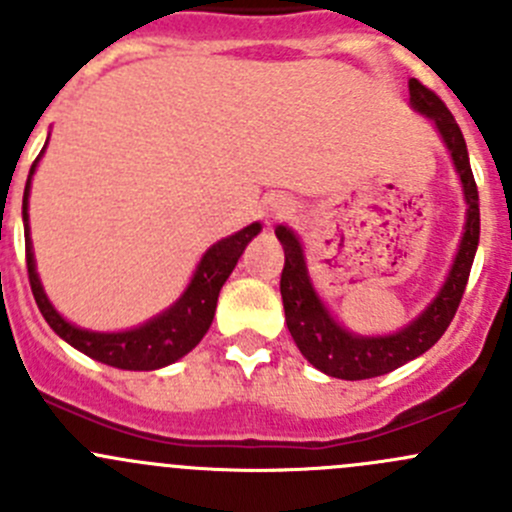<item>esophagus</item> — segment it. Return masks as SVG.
<instances>
[{"label":"esophagus","mask_w":512,"mask_h":512,"mask_svg":"<svg viewBox=\"0 0 512 512\" xmlns=\"http://www.w3.org/2000/svg\"><path fill=\"white\" fill-rule=\"evenodd\" d=\"M289 213H294V205H292V200H287V198H277V200H272L270 208H267V215H270L272 220H282V218H287Z\"/></svg>","instance_id":"obj_1"}]
</instances>
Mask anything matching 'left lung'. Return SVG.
<instances>
[{
    "instance_id": "1",
    "label": "left lung",
    "mask_w": 512,
    "mask_h": 512,
    "mask_svg": "<svg viewBox=\"0 0 512 512\" xmlns=\"http://www.w3.org/2000/svg\"><path fill=\"white\" fill-rule=\"evenodd\" d=\"M409 94L416 111L433 118L436 128L441 131L443 141H446L448 151L453 156V163L458 168V175H461L463 193H466L468 203L461 250H458L446 285H443L441 294L433 299L431 307L414 324H409L401 332L389 334V337H354L347 329L339 327L329 317L324 304L319 302L317 292H314L312 282L307 277L302 245H299L297 237L287 227H277V237L285 247V270H282L280 277V292L282 302H285L287 329L299 352L304 354V359L317 366L319 371H324V374L337 376V379H374V376L389 374V371L404 366L406 361L428 352L456 317V309L468 285V275H471L473 257H476L480 237L478 188L461 128H458L456 118L448 111L446 103L418 79L409 81Z\"/></svg>"
}]
</instances>
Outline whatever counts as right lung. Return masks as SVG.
<instances>
[{
  "instance_id": "1",
  "label": "right lung",
  "mask_w": 512,
  "mask_h": 512,
  "mask_svg": "<svg viewBox=\"0 0 512 512\" xmlns=\"http://www.w3.org/2000/svg\"><path fill=\"white\" fill-rule=\"evenodd\" d=\"M44 153V151H41ZM39 160V158H36ZM36 160L29 170L27 188H24L22 200V215H24V245H27V275L29 285H32V294L36 299V307L44 314L49 327L59 334L64 342L71 347L84 352L91 359L101 361V364L116 366V369H131V371H151L168 366L185 356L205 332L210 329L215 317V307H218V294L220 287L235 270L237 260H240L242 250L247 242L260 232V223L247 225L245 230L235 232V235L225 237L218 245L210 247L200 260L198 270H195L193 280H190L188 289L183 297L173 304L165 314L153 319V322L143 324V327L131 329V332H118V334H101V332H86V329L74 327L61 314L51 307L46 299L44 289H41L39 277L34 270V252L32 240H29V185H32V175L36 168Z\"/></svg>"
}]
</instances>
